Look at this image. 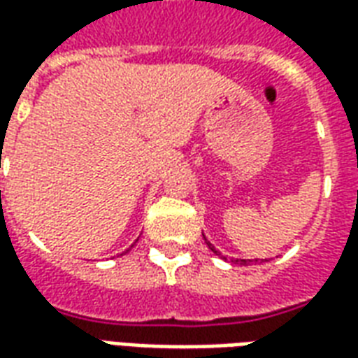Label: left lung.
I'll list each match as a JSON object with an SVG mask.
<instances>
[{
  "mask_svg": "<svg viewBox=\"0 0 358 358\" xmlns=\"http://www.w3.org/2000/svg\"><path fill=\"white\" fill-rule=\"evenodd\" d=\"M205 241H207V240H205ZM207 245H209V249H210V251H213V253H215V255H220V253H218L217 249H215V248H213V245H210L209 241H207ZM222 259H224V257H222ZM224 261H226V259H224ZM232 263H234V264H245V266H248V264L255 263V261H248V259H232Z\"/></svg>",
  "mask_w": 358,
  "mask_h": 358,
  "instance_id": "left-lung-1",
  "label": "left lung"
}]
</instances>
